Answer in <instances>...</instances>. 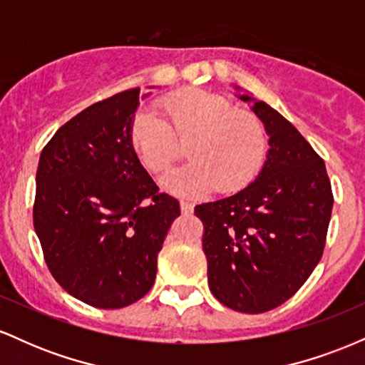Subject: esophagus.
I'll return each mask as SVG.
<instances>
[{
	"label": "esophagus",
	"instance_id": "esophagus-1",
	"mask_svg": "<svg viewBox=\"0 0 365 365\" xmlns=\"http://www.w3.org/2000/svg\"><path fill=\"white\" fill-rule=\"evenodd\" d=\"M180 209H182L183 215H192V211H194V204L187 202V200H180Z\"/></svg>",
	"mask_w": 365,
	"mask_h": 365
}]
</instances>
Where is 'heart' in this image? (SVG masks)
Instances as JSON below:
<instances>
[{
    "label": "heart",
    "mask_w": 365,
    "mask_h": 365,
    "mask_svg": "<svg viewBox=\"0 0 365 365\" xmlns=\"http://www.w3.org/2000/svg\"><path fill=\"white\" fill-rule=\"evenodd\" d=\"M163 113L139 110L130 123V142L153 173H161L182 153L187 140L192 161L163 177V185L182 195H202L217 187L240 190L261 173L267 137L254 115L237 111L223 96L192 91L163 99Z\"/></svg>",
    "instance_id": "obj_1"
}]
</instances>
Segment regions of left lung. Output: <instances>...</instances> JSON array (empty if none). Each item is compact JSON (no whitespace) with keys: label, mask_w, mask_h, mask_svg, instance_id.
<instances>
[{"label":"left lung","mask_w":365,"mask_h":365,"mask_svg":"<svg viewBox=\"0 0 365 365\" xmlns=\"http://www.w3.org/2000/svg\"><path fill=\"white\" fill-rule=\"evenodd\" d=\"M238 98L254 103L269 135L266 163L244 190L195 206V216L212 295L261 314L295 295L321 261L333 192L324 161L290 121L264 101Z\"/></svg>","instance_id":"left-lung-1"}]
</instances>
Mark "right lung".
I'll return each mask as SVG.
<instances>
[{
    "instance_id": "1",
    "label": "right lung",
    "mask_w": 365,
    "mask_h": 365,
    "mask_svg": "<svg viewBox=\"0 0 365 365\" xmlns=\"http://www.w3.org/2000/svg\"><path fill=\"white\" fill-rule=\"evenodd\" d=\"M140 89L123 91L66 121L36 175L34 228L53 278L98 309H121L153 288L158 254L180 216L175 197L140 165L130 123Z\"/></svg>"
}]
</instances>
